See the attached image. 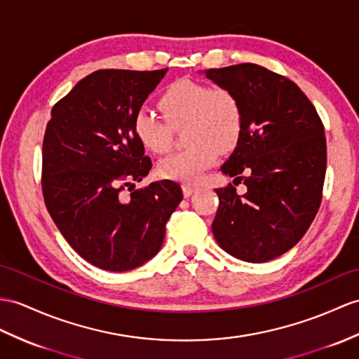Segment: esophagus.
Instances as JSON below:
<instances>
[{"instance_id":"34e87169","label":"esophagus","mask_w":359,"mask_h":359,"mask_svg":"<svg viewBox=\"0 0 359 359\" xmlns=\"http://www.w3.org/2000/svg\"><path fill=\"white\" fill-rule=\"evenodd\" d=\"M196 189H198V184H191V182H186V184H182V191H184V196H190Z\"/></svg>"}]
</instances>
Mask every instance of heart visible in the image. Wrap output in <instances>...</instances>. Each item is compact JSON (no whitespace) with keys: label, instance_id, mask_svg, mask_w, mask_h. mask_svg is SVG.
<instances>
[{"label":"heart","instance_id":"1","mask_svg":"<svg viewBox=\"0 0 359 359\" xmlns=\"http://www.w3.org/2000/svg\"><path fill=\"white\" fill-rule=\"evenodd\" d=\"M164 118L147 108L138 109L134 130L146 149L168 152L173 143V129L184 126L186 149L175 152L160 163L164 178L196 181L212 165L221 151L238 144L242 133V109L229 90L181 79L170 83L160 97Z\"/></svg>","mask_w":359,"mask_h":359}]
</instances>
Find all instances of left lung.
<instances>
[{
	"label": "left lung",
	"mask_w": 359,
	"mask_h": 359,
	"mask_svg": "<svg viewBox=\"0 0 359 359\" xmlns=\"http://www.w3.org/2000/svg\"><path fill=\"white\" fill-rule=\"evenodd\" d=\"M205 76L238 99L242 133L221 170L243 181L247 194L216 189L212 224L229 255L252 264L282 256L316 217L326 175L325 126L290 79L256 64L210 68Z\"/></svg>",
	"instance_id": "1"
}]
</instances>
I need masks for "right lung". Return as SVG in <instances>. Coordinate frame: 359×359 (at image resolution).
I'll return each instance as SVG.
<instances>
[{
	"label": "right lung",
	"instance_id": "obj_1",
	"mask_svg": "<svg viewBox=\"0 0 359 359\" xmlns=\"http://www.w3.org/2000/svg\"><path fill=\"white\" fill-rule=\"evenodd\" d=\"M168 68L99 69L60 99L42 143V195L79 256L104 271L134 269L160 251L182 199L170 180L121 195L152 168L134 117Z\"/></svg>",
	"mask_w": 359,
	"mask_h": 359
}]
</instances>
